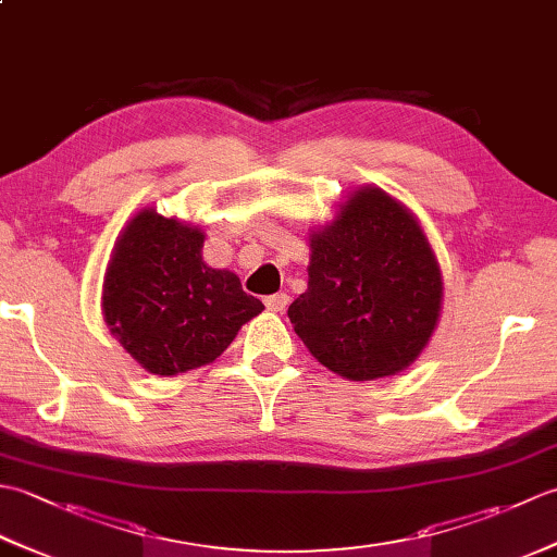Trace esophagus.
Here are the masks:
<instances>
[{
    "label": "esophagus",
    "mask_w": 557,
    "mask_h": 557,
    "mask_svg": "<svg viewBox=\"0 0 557 557\" xmlns=\"http://www.w3.org/2000/svg\"><path fill=\"white\" fill-rule=\"evenodd\" d=\"M265 306H268V311H275V313H282L289 306V297L285 292H280V294H272V297H268L265 299Z\"/></svg>",
    "instance_id": "obj_1"
}]
</instances>
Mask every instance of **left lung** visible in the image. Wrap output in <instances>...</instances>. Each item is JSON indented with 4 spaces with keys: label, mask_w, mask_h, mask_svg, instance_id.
Listing matches in <instances>:
<instances>
[{
    "label": "left lung",
    "mask_w": 557,
    "mask_h": 557,
    "mask_svg": "<svg viewBox=\"0 0 557 557\" xmlns=\"http://www.w3.org/2000/svg\"><path fill=\"white\" fill-rule=\"evenodd\" d=\"M309 248V287L287 311L306 349L357 383L409 369L443 311V270L419 218L363 184L311 230Z\"/></svg>",
    "instance_id": "obj_1"
}]
</instances>
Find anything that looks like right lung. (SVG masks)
Returning <instances> with one entry per match:
<instances>
[{"instance_id":"obj_1","label":"right lung","mask_w":557,"mask_h":557,"mask_svg":"<svg viewBox=\"0 0 557 557\" xmlns=\"http://www.w3.org/2000/svg\"><path fill=\"white\" fill-rule=\"evenodd\" d=\"M206 232L156 208L124 224L102 280V315L114 339L152 375L215 361L242 325L265 309L232 270L203 260Z\"/></svg>"}]
</instances>
